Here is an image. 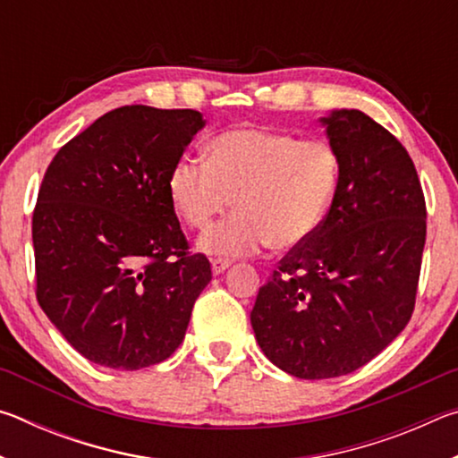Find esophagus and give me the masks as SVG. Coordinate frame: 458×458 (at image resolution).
I'll use <instances>...</instances> for the list:
<instances>
[{"instance_id": "1", "label": "esophagus", "mask_w": 458, "mask_h": 458, "mask_svg": "<svg viewBox=\"0 0 458 458\" xmlns=\"http://www.w3.org/2000/svg\"><path fill=\"white\" fill-rule=\"evenodd\" d=\"M232 267V260L230 259H212V273L214 275H220L224 270Z\"/></svg>"}]
</instances>
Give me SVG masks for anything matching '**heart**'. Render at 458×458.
Listing matches in <instances>:
<instances>
[{
  "instance_id": "heart-1",
  "label": "heart",
  "mask_w": 458,
  "mask_h": 458,
  "mask_svg": "<svg viewBox=\"0 0 458 458\" xmlns=\"http://www.w3.org/2000/svg\"><path fill=\"white\" fill-rule=\"evenodd\" d=\"M339 155L323 139L283 131L230 129L210 143V157L183 155L169 174V196L210 254H246L268 246L293 250L305 244L327 216L339 183Z\"/></svg>"
}]
</instances>
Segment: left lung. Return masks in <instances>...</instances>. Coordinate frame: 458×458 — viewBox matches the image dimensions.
Wrapping results in <instances>:
<instances>
[{
    "instance_id": "obj_1",
    "label": "left lung",
    "mask_w": 458,
    "mask_h": 458,
    "mask_svg": "<svg viewBox=\"0 0 458 458\" xmlns=\"http://www.w3.org/2000/svg\"><path fill=\"white\" fill-rule=\"evenodd\" d=\"M321 123L339 155L337 191L250 313L260 350L301 379L352 374L398 337L414 311L426 240L422 185L404 145L355 108Z\"/></svg>"
}]
</instances>
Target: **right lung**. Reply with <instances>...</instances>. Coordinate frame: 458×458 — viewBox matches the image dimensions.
Instances as JSON below:
<instances>
[{"mask_svg":"<svg viewBox=\"0 0 458 458\" xmlns=\"http://www.w3.org/2000/svg\"><path fill=\"white\" fill-rule=\"evenodd\" d=\"M204 119L191 108L108 111L54 155L32 216L36 299L76 352L141 369L183 341L212 281L191 254L169 174Z\"/></svg>","mask_w":458,"mask_h":458,"instance_id":"add662e5","label":"right lung"}]
</instances>
